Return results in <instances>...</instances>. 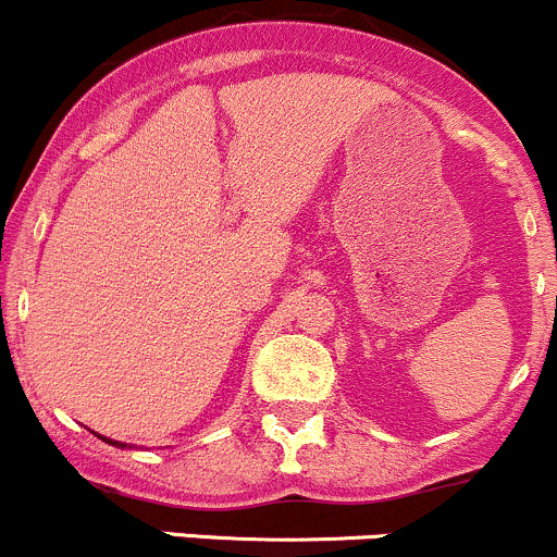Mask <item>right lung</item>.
Instances as JSON below:
<instances>
[{"label":"right lung","mask_w":557,"mask_h":557,"mask_svg":"<svg viewBox=\"0 0 557 557\" xmlns=\"http://www.w3.org/2000/svg\"><path fill=\"white\" fill-rule=\"evenodd\" d=\"M97 436H100V433H97ZM102 438V442H106V444H110V447H119V449H126V447H129V444H124V442H113V438H108V436H100Z\"/></svg>","instance_id":"add662e5"}]
</instances>
